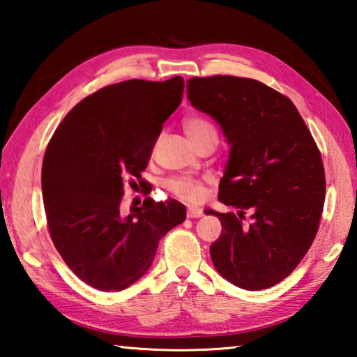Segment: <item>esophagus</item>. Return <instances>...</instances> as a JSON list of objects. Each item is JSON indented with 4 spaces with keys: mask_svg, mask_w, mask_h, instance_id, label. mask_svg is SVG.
<instances>
[{
    "mask_svg": "<svg viewBox=\"0 0 357 357\" xmlns=\"http://www.w3.org/2000/svg\"><path fill=\"white\" fill-rule=\"evenodd\" d=\"M203 215V211L197 206H189L187 208V217L189 219H198V217Z\"/></svg>",
    "mask_w": 357,
    "mask_h": 357,
    "instance_id": "34e87169",
    "label": "esophagus"
}]
</instances>
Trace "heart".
Masks as SVG:
<instances>
[{"instance_id": "obj_1", "label": "heart", "mask_w": 357, "mask_h": 357, "mask_svg": "<svg viewBox=\"0 0 357 357\" xmlns=\"http://www.w3.org/2000/svg\"><path fill=\"white\" fill-rule=\"evenodd\" d=\"M184 128L187 134L193 140L200 138L206 134H213L214 128L208 119L200 116H190L184 121ZM167 189L174 195L183 198L187 202H200L204 195L203 184L200 181L192 179V178H172L167 181Z\"/></svg>"}]
</instances>
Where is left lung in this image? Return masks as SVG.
I'll use <instances>...</instances> for the list:
<instances>
[{
  "label": "left lung",
  "mask_w": 357,
  "mask_h": 357,
  "mask_svg": "<svg viewBox=\"0 0 357 357\" xmlns=\"http://www.w3.org/2000/svg\"><path fill=\"white\" fill-rule=\"evenodd\" d=\"M187 99L220 126L229 146L219 202L238 213L204 211L222 223L209 247L214 268L249 291L274 287L317 236L326 195L317 143L293 102L252 78H190Z\"/></svg>",
  "instance_id": "1"
}]
</instances>
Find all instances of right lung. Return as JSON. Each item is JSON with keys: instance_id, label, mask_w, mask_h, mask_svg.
<instances>
[{"instance_id": "add662e5", "label": "right lung", "mask_w": 357, "mask_h": 357, "mask_svg": "<svg viewBox=\"0 0 357 357\" xmlns=\"http://www.w3.org/2000/svg\"><path fill=\"white\" fill-rule=\"evenodd\" d=\"M183 77L128 80L84 98L45 149L42 197L64 263L100 291H121L151 268L159 241L185 220L176 200L121 211L126 178H142L162 126L183 100Z\"/></svg>"}]
</instances>
